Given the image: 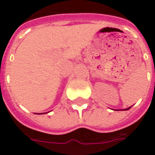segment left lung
Wrapping results in <instances>:
<instances>
[{"instance_id":"left-lung-1","label":"left lung","mask_w":155,"mask_h":155,"mask_svg":"<svg viewBox=\"0 0 155 155\" xmlns=\"http://www.w3.org/2000/svg\"><path fill=\"white\" fill-rule=\"evenodd\" d=\"M129 109H130V108H128V109H126V110H129Z\"/></svg>"}]
</instances>
